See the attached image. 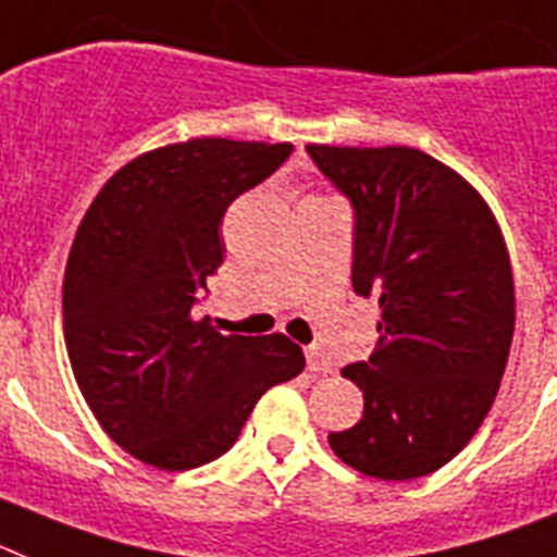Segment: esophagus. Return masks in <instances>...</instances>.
<instances>
[{
    "label": "esophagus",
    "mask_w": 557,
    "mask_h": 557,
    "mask_svg": "<svg viewBox=\"0 0 557 557\" xmlns=\"http://www.w3.org/2000/svg\"><path fill=\"white\" fill-rule=\"evenodd\" d=\"M306 359H308V371H314V373H331V368H334L329 354H325L322 348H317V345L306 348Z\"/></svg>",
    "instance_id": "1"
}]
</instances>
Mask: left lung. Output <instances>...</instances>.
<instances>
[{
    "label": "left lung",
    "mask_w": 557,
    "mask_h": 557,
    "mask_svg": "<svg viewBox=\"0 0 557 557\" xmlns=\"http://www.w3.org/2000/svg\"><path fill=\"white\" fill-rule=\"evenodd\" d=\"M306 149L354 207V292L382 308L373 354L343 368L366 396L362 419L329 445L373 479H419L465 450L502 385L516 331L502 228L422 149Z\"/></svg>",
    "instance_id": "8db88e82"
}]
</instances>
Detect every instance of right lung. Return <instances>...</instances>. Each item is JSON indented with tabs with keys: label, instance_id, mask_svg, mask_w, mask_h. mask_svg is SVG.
I'll list each match as a JSON object with an SVG mask.
<instances>
[{
	"label": "right lung",
	"instance_id": "obj_1",
	"mask_svg": "<svg viewBox=\"0 0 557 557\" xmlns=\"http://www.w3.org/2000/svg\"><path fill=\"white\" fill-rule=\"evenodd\" d=\"M292 144L191 138L144 152L98 191L64 269V343L107 436L158 470L235 445L257 399L306 368L283 334L223 336L191 306L223 263L228 203Z\"/></svg>",
	"mask_w": 557,
	"mask_h": 557
}]
</instances>
